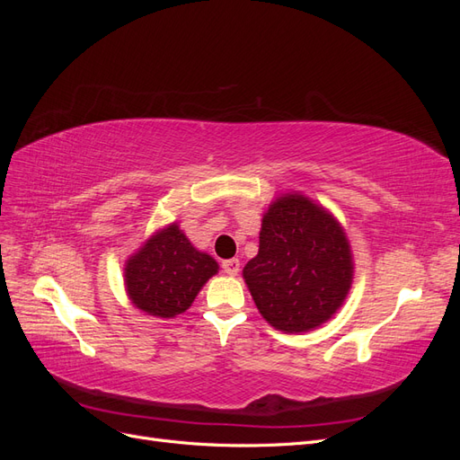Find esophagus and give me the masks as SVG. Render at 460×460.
Returning a JSON list of instances; mask_svg holds the SVG:
<instances>
[{
	"label": "esophagus",
	"instance_id": "1",
	"mask_svg": "<svg viewBox=\"0 0 460 460\" xmlns=\"http://www.w3.org/2000/svg\"><path fill=\"white\" fill-rule=\"evenodd\" d=\"M222 270H225L228 276H235L240 272V261L238 259L222 261Z\"/></svg>",
	"mask_w": 460,
	"mask_h": 460
}]
</instances>
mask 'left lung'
I'll return each mask as SVG.
<instances>
[{
  "instance_id": "8db88e82",
  "label": "left lung",
  "mask_w": 460,
  "mask_h": 460,
  "mask_svg": "<svg viewBox=\"0 0 460 460\" xmlns=\"http://www.w3.org/2000/svg\"><path fill=\"white\" fill-rule=\"evenodd\" d=\"M351 276V252L341 226L303 196L270 205L259 253L243 269L259 313L291 333L326 323L343 303Z\"/></svg>"
}]
</instances>
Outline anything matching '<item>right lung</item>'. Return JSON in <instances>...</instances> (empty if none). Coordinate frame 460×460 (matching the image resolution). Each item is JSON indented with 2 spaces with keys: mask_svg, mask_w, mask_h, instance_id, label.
<instances>
[{
  "mask_svg": "<svg viewBox=\"0 0 460 460\" xmlns=\"http://www.w3.org/2000/svg\"><path fill=\"white\" fill-rule=\"evenodd\" d=\"M218 264L199 253L176 225L159 232L124 269L127 291L137 309L159 318L184 313Z\"/></svg>",
  "mask_w": 460,
  "mask_h": 460,
  "instance_id": "right-lung-1",
  "label": "right lung"
}]
</instances>
